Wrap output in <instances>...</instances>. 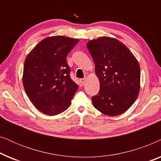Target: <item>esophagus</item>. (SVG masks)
<instances>
[{
    "instance_id": "esophagus-1",
    "label": "esophagus",
    "mask_w": 161,
    "mask_h": 161,
    "mask_svg": "<svg viewBox=\"0 0 161 161\" xmlns=\"http://www.w3.org/2000/svg\"><path fill=\"white\" fill-rule=\"evenodd\" d=\"M85 81H86V78H80V83H82V84L85 83Z\"/></svg>"
}]
</instances>
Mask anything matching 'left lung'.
<instances>
[{
  "mask_svg": "<svg viewBox=\"0 0 161 161\" xmlns=\"http://www.w3.org/2000/svg\"><path fill=\"white\" fill-rule=\"evenodd\" d=\"M95 64L100 91L92 97L94 108L105 115L125 113L140 89V66L128 48L117 39L102 36L87 42Z\"/></svg>",
  "mask_w": 161,
  "mask_h": 161,
  "instance_id": "obj_1",
  "label": "left lung"
}]
</instances>
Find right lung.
Returning a JSON list of instances; mask_svg holds the SVG:
<instances>
[{
  "label": "right lung",
  "instance_id": "obj_1",
  "mask_svg": "<svg viewBox=\"0 0 161 161\" xmlns=\"http://www.w3.org/2000/svg\"><path fill=\"white\" fill-rule=\"evenodd\" d=\"M78 39L64 36L47 37L28 54L24 63L23 83L34 106L54 116L66 111L78 89L70 78L67 56Z\"/></svg>",
  "mask_w": 161,
  "mask_h": 161
}]
</instances>
